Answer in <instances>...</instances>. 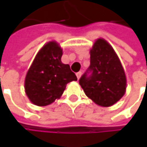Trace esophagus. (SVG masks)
Instances as JSON below:
<instances>
[{
	"label": "esophagus",
	"instance_id": "1",
	"mask_svg": "<svg viewBox=\"0 0 147 147\" xmlns=\"http://www.w3.org/2000/svg\"><path fill=\"white\" fill-rule=\"evenodd\" d=\"M81 76H82V71H79V72H77V73H76V76H77V79H79V78L81 77Z\"/></svg>",
	"mask_w": 147,
	"mask_h": 147
}]
</instances>
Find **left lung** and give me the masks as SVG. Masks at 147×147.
I'll return each instance as SVG.
<instances>
[{
    "label": "left lung",
    "mask_w": 147,
    "mask_h": 147,
    "mask_svg": "<svg viewBox=\"0 0 147 147\" xmlns=\"http://www.w3.org/2000/svg\"><path fill=\"white\" fill-rule=\"evenodd\" d=\"M85 94L99 105L108 107L125 94L126 76L112 47L98 39L90 50V65L79 80Z\"/></svg>",
    "instance_id": "1"
}]
</instances>
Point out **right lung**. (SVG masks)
<instances>
[{
  "mask_svg": "<svg viewBox=\"0 0 147 147\" xmlns=\"http://www.w3.org/2000/svg\"><path fill=\"white\" fill-rule=\"evenodd\" d=\"M62 54L56 42H47L36 54L24 81L25 93L34 105L53 103L60 98L67 83L77 80L70 65L61 62Z\"/></svg>",
  "mask_w": 147,
  "mask_h": 147,
  "instance_id": "add662e5",
  "label": "right lung"
}]
</instances>
